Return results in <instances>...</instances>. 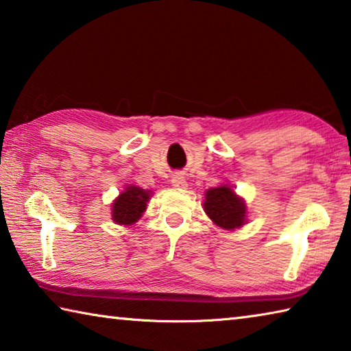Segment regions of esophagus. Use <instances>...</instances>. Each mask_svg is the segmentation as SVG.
Masks as SVG:
<instances>
[{
	"mask_svg": "<svg viewBox=\"0 0 351 351\" xmlns=\"http://www.w3.org/2000/svg\"><path fill=\"white\" fill-rule=\"evenodd\" d=\"M170 182H171V186H173V187H180V189H184V187L187 186L186 180H184V176H181V175H173V176H171Z\"/></svg>",
	"mask_w": 351,
	"mask_h": 351,
	"instance_id": "1",
	"label": "esophagus"
}]
</instances>
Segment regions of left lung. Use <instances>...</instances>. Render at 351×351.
<instances>
[{
  "label": "left lung",
  "instance_id": "left-lung-1",
  "mask_svg": "<svg viewBox=\"0 0 351 351\" xmlns=\"http://www.w3.org/2000/svg\"><path fill=\"white\" fill-rule=\"evenodd\" d=\"M204 212L219 228L232 230L246 223V204L228 186L209 189L206 192Z\"/></svg>",
  "mask_w": 351,
  "mask_h": 351
}]
</instances>
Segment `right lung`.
<instances>
[{
  "label": "right lung",
  "mask_w": 351,
  "mask_h": 351,
  "mask_svg": "<svg viewBox=\"0 0 351 351\" xmlns=\"http://www.w3.org/2000/svg\"><path fill=\"white\" fill-rule=\"evenodd\" d=\"M148 199H150V190L128 186L112 203V221L123 226L136 223L145 212Z\"/></svg>",
  "instance_id": "1"
}]
</instances>
